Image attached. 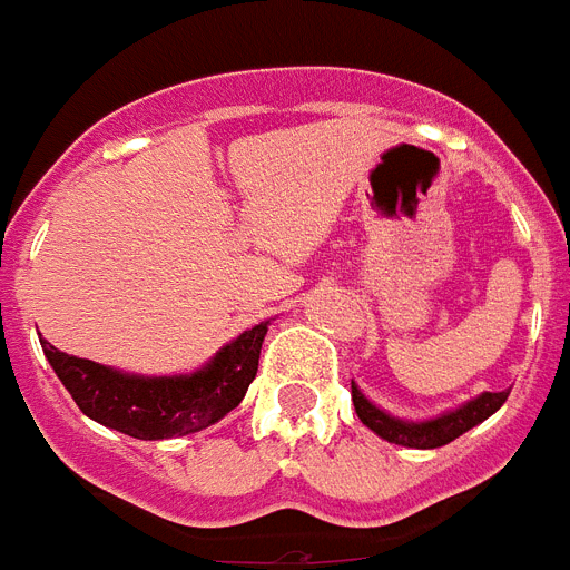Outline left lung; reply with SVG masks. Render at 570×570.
Returning a JSON list of instances; mask_svg holds the SVG:
<instances>
[{
	"label": "left lung",
	"instance_id": "obj_1",
	"mask_svg": "<svg viewBox=\"0 0 570 570\" xmlns=\"http://www.w3.org/2000/svg\"><path fill=\"white\" fill-rule=\"evenodd\" d=\"M509 391H485L482 397L471 400L456 412H448L435 417V421H423V423H406L391 417L382 409H376L371 400H364L362 391L353 385V406H356L358 421L373 430L380 439L391 441V444H403V448L414 450H432V448H444L450 441H456L459 435H465L468 430H473L476 423H482L485 417L498 412L503 403H507Z\"/></svg>",
	"mask_w": 570,
	"mask_h": 570
}]
</instances>
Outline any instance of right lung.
<instances>
[{
  "instance_id": "add662e5",
  "label": "right lung",
  "mask_w": 570,
  "mask_h": 570,
  "mask_svg": "<svg viewBox=\"0 0 570 570\" xmlns=\"http://www.w3.org/2000/svg\"><path fill=\"white\" fill-rule=\"evenodd\" d=\"M264 335L267 323L240 332L208 367L190 376H126L90 358L61 353L49 341L40 344L63 389L88 417L131 439L158 441L206 430L238 406L256 380Z\"/></svg>"
}]
</instances>
